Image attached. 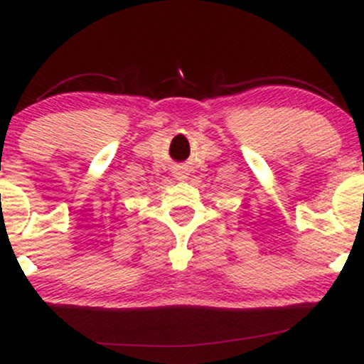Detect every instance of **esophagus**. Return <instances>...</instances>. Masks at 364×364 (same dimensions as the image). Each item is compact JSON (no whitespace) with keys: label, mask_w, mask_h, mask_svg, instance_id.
<instances>
[{"label":"esophagus","mask_w":364,"mask_h":364,"mask_svg":"<svg viewBox=\"0 0 364 364\" xmlns=\"http://www.w3.org/2000/svg\"><path fill=\"white\" fill-rule=\"evenodd\" d=\"M176 178H185V171L178 169V171H176Z\"/></svg>","instance_id":"obj_1"}]
</instances>
